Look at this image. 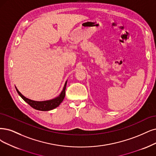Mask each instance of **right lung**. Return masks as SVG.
<instances>
[{
    "label": "right lung",
    "instance_id": "1",
    "mask_svg": "<svg viewBox=\"0 0 156 156\" xmlns=\"http://www.w3.org/2000/svg\"><path fill=\"white\" fill-rule=\"evenodd\" d=\"M67 82V81L66 82L64 87H63V90H62L61 93L60 94V95L58 96L55 98L52 99V100L41 101H34V100L27 98H26L24 96H23L20 93L19 90L17 89V88L16 87H15V88H16L17 93H18V94L20 95V96L26 103H27L28 104L30 105L31 107H33L34 109H36V110H38V111H48L53 110V109L56 108L57 107H58L60 103L62 102V101L63 100V99H64L65 96H66V89Z\"/></svg>",
    "mask_w": 156,
    "mask_h": 156
}]
</instances>
